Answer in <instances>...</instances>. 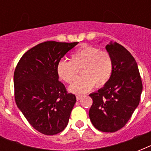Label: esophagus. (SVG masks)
Masks as SVG:
<instances>
[{"mask_svg": "<svg viewBox=\"0 0 151 151\" xmlns=\"http://www.w3.org/2000/svg\"><path fill=\"white\" fill-rule=\"evenodd\" d=\"M83 96H81V95H77L76 96V99H77V100H81V99H82Z\"/></svg>", "mask_w": 151, "mask_h": 151, "instance_id": "obj_1", "label": "esophagus"}]
</instances>
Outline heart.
Instances as JSON below:
<instances>
[{"label": "heart", "instance_id": "b5f03b06", "mask_svg": "<svg viewBox=\"0 0 151 151\" xmlns=\"http://www.w3.org/2000/svg\"><path fill=\"white\" fill-rule=\"evenodd\" d=\"M80 70L82 76L75 78ZM56 71L59 78L73 84L70 92L85 93L94 87H102L110 80L113 72V61L110 55L93 46H86L72 54L70 61L61 60L57 64Z\"/></svg>", "mask_w": 151, "mask_h": 151}]
</instances>
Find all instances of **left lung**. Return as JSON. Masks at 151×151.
Instances as JSON below:
<instances>
[{
    "mask_svg": "<svg viewBox=\"0 0 151 151\" xmlns=\"http://www.w3.org/2000/svg\"><path fill=\"white\" fill-rule=\"evenodd\" d=\"M113 61V72L104 87L89 95V117L101 132H114L126 124L138 106L143 84L134 57L117 42L106 46Z\"/></svg>",
    "mask_w": 151,
    "mask_h": 151,
    "instance_id": "obj_1",
    "label": "left lung"
}]
</instances>
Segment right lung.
I'll use <instances>...</instances> for the list:
<instances>
[{
  "mask_svg": "<svg viewBox=\"0 0 151 151\" xmlns=\"http://www.w3.org/2000/svg\"><path fill=\"white\" fill-rule=\"evenodd\" d=\"M78 42L45 41L27 51L14 73L15 100L32 127L53 136L68 124L76 96L59 81L56 67L60 59Z\"/></svg>",
  "mask_w": 151,
  "mask_h": 151,
  "instance_id": "right-lung-1",
  "label": "right lung"
}]
</instances>
